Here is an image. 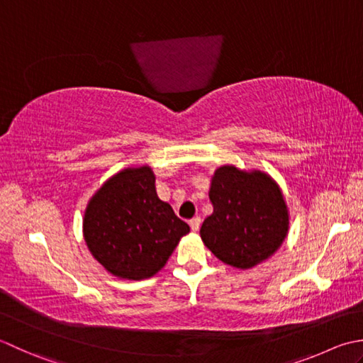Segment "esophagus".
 <instances>
[{"mask_svg": "<svg viewBox=\"0 0 363 363\" xmlns=\"http://www.w3.org/2000/svg\"><path fill=\"white\" fill-rule=\"evenodd\" d=\"M189 225L192 232H199V228H201V218H192L189 220Z\"/></svg>", "mask_w": 363, "mask_h": 363, "instance_id": "1", "label": "esophagus"}]
</instances>
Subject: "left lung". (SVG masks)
<instances>
[{
  "mask_svg": "<svg viewBox=\"0 0 363 363\" xmlns=\"http://www.w3.org/2000/svg\"><path fill=\"white\" fill-rule=\"evenodd\" d=\"M208 196L213 213L203 220L201 238L220 262L249 269L282 246L290 214L271 175L220 166L211 177Z\"/></svg>",
  "mask_w": 363,
  "mask_h": 363,
  "instance_id": "left-lung-1",
  "label": "left lung"
}]
</instances>
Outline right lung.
<instances>
[{
	"label": "right lung",
	"instance_id": "obj_1",
	"mask_svg": "<svg viewBox=\"0 0 363 363\" xmlns=\"http://www.w3.org/2000/svg\"><path fill=\"white\" fill-rule=\"evenodd\" d=\"M186 233L189 225L158 197L150 166L127 167L108 179L83 219L89 252L111 274L127 280L153 277Z\"/></svg>",
	"mask_w": 363,
	"mask_h": 363
}]
</instances>
